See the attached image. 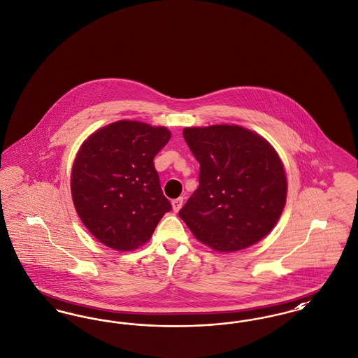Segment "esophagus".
Masks as SVG:
<instances>
[{"mask_svg":"<svg viewBox=\"0 0 358 358\" xmlns=\"http://www.w3.org/2000/svg\"><path fill=\"white\" fill-rule=\"evenodd\" d=\"M182 203H184V199L182 197H178L176 200L172 201V209L173 212H178L181 208H182Z\"/></svg>","mask_w":358,"mask_h":358,"instance_id":"1","label":"esophagus"}]
</instances>
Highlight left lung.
<instances>
[{
	"instance_id": "1",
	"label": "left lung",
	"mask_w": 358,
	"mask_h": 358,
	"mask_svg": "<svg viewBox=\"0 0 358 358\" xmlns=\"http://www.w3.org/2000/svg\"><path fill=\"white\" fill-rule=\"evenodd\" d=\"M200 162V186L178 215L193 236L220 253L246 249L268 236L285 208L287 180L268 140L240 125L184 129Z\"/></svg>"
}]
</instances>
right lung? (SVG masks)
Returning <instances> with one entry per match:
<instances>
[{
	"instance_id": "add662e5",
	"label": "right lung",
	"mask_w": 358,
	"mask_h": 358,
	"mask_svg": "<svg viewBox=\"0 0 358 358\" xmlns=\"http://www.w3.org/2000/svg\"><path fill=\"white\" fill-rule=\"evenodd\" d=\"M171 130L120 120L97 129L80 146L71 174L76 212L101 243L131 252L148 243L172 209L153 158Z\"/></svg>"
}]
</instances>
